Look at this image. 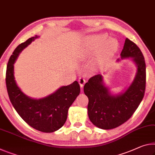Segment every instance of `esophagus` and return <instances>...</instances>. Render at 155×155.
I'll list each match as a JSON object with an SVG mask.
<instances>
[{
  "label": "esophagus",
  "instance_id": "obj_1",
  "mask_svg": "<svg viewBox=\"0 0 155 155\" xmlns=\"http://www.w3.org/2000/svg\"><path fill=\"white\" fill-rule=\"evenodd\" d=\"M78 83H79V85L81 87H83V85H84V84L85 83V80L84 78L83 77H80L79 78H78Z\"/></svg>",
  "mask_w": 155,
  "mask_h": 155
}]
</instances>
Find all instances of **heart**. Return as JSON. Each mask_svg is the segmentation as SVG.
Here are the masks:
<instances>
[{
	"label": "heart",
	"mask_w": 155,
	"mask_h": 155,
	"mask_svg": "<svg viewBox=\"0 0 155 155\" xmlns=\"http://www.w3.org/2000/svg\"><path fill=\"white\" fill-rule=\"evenodd\" d=\"M106 34H99L87 38V54H92L99 50L100 57L103 59L111 58L118 50L117 41L114 38H107Z\"/></svg>",
	"instance_id": "heart-1"
}]
</instances>
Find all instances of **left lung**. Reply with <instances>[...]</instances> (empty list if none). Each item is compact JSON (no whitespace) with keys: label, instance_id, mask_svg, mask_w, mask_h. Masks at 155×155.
<instances>
[{"label":"left lung","instance_id":"1","mask_svg":"<svg viewBox=\"0 0 155 155\" xmlns=\"http://www.w3.org/2000/svg\"><path fill=\"white\" fill-rule=\"evenodd\" d=\"M130 58L136 65L137 70L133 81L123 92L112 94L105 85L101 74L91 77L83 87L89 99L88 117L90 121L101 129H113L124 124L134 114L143 99L146 90V63L139 47L126 38L121 58Z\"/></svg>","mask_w":155,"mask_h":155}]
</instances>
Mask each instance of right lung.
<instances>
[{
  "label": "right lung",
  "mask_w": 155,
  "mask_h": 155,
  "mask_svg": "<svg viewBox=\"0 0 155 155\" xmlns=\"http://www.w3.org/2000/svg\"><path fill=\"white\" fill-rule=\"evenodd\" d=\"M38 37L36 35L29 38L14 51L7 66L6 86L12 105L27 124L38 131L53 132L64 125L69 107L80 94V85L75 81L38 99L29 97L22 92L14 78V64L22 50Z\"/></svg>",
  "instance_id": "1"
}]
</instances>
